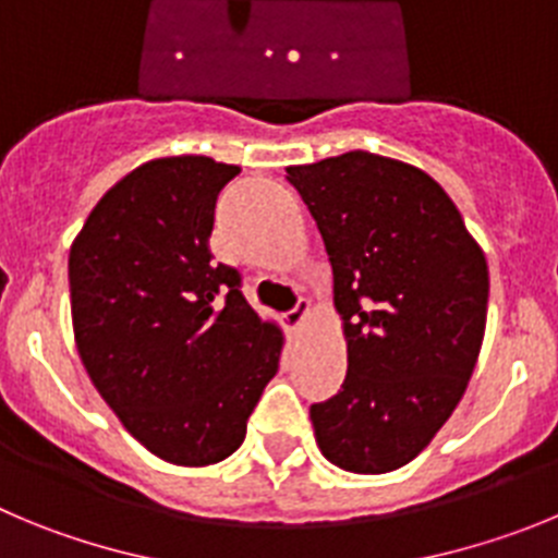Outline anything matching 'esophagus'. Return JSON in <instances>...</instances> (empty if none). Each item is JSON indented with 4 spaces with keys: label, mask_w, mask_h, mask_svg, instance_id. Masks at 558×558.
Here are the masks:
<instances>
[{
    "label": "esophagus",
    "mask_w": 558,
    "mask_h": 558,
    "mask_svg": "<svg viewBox=\"0 0 558 558\" xmlns=\"http://www.w3.org/2000/svg\"><path fill=\"white\" fill-rule=\"evenodd\" d=\"M308 311H311V303L305 298H300L298 303H294V308L286 311L283 319H286V325H289V330H298L300 325H303L305 316H308Z\"/></svg>",
    "instance_id": "34e87169"
}]
</instances>
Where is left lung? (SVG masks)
Listing matches in <instances>:
<instances>
[{
  "label": "left lung",
  "instance_id": "8db88e82",
  "mask_svg": "<svg viewBox=\"0 0 558 558\" xmlns=\"http://www.w3.org/2000/svg\"><path fill=\"white\" fill-rule=\"evenodd\" d=\"M333 267L348 378L311 405L330 464L391 473L428 448L473 375L489 269L453 199L423 169L355 153L286 169Z\"/></svg>",
  "mask_w": 558,
  "mask_h": 558
}]
</instances>
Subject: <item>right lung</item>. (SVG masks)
<instances>
[{"mask_svg":"<svg viewBox=\"0 0 558 558\" xmlns=\"http://www.w3.org/2000/svg\"><path fill=\"white\" fill-rule=\"evenodd\" d=\"M239 167L205 155L149 160L88 214L69 253L77 353L105 403L169 464L239 450L283 333L214 264V208Z\"/></svg>","mask_w":558,"mask_h":558,"instance_id":"right-lung-1","label":"right lung"}]
</instances>
